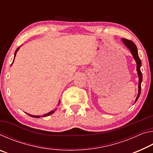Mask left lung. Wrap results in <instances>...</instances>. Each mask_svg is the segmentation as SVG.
Returning a JSON list of instances; mask_svg holds the SVG:
<instances>
[{
  "instance_id": "obj_1",
  "label": "left lung",
  "mask_w": 153,
  "mask_h": 153,
  "mask_svg": "<svg viewBox=\"0 0 153 153\" xmlns=\"http://www.w3.org/2000/svg\"><path fill=\"white\" fill-rule=\"evenodd\" d=\"M122 41L126 47L130 51L131 55H132L134 59V60H135L136 62V69H137V73H138V77H139V82H138V94L135 100V102H136L137 101V100L138 99L140 94V92H141V83L142 82V75L140 71V67H141L142 63H141L140 59L139 58L138 49H137V47L135 44H134L132 41L125 39V38H123Z\"/></svg>"
}]
</instances>
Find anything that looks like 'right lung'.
Instances as JSON below:
<instances>
[{
    "instance_id": "right-lung-1",
    "label": "right lung",
    "mask_w": 153,
    "mask_h": 153,
    "mask_svg": "<svg viewBox=\"0 0 153 153\" xmlns=\"http://www.w3.org/2000/svg\"><path fill=\"white\" fill-rule=\"evenodd\" d=\"M19 48H20V47H18V48H17V50L15 51V55H14V58H15V55H16L17 52L18 51V50H19ZM13 61H14V59H13ZM11 65H12V64H11ZM59 103H60V100H59ZM55 110H54V111H51V112H49V113H48L45 114V115H43L42 117H46V116L50 115H51V114H53L54 112H55ZM27 115H29L30 116H31V117H35V118H39V117H41V116H40V115H30V114H27Z\"/></svg>"
}]
</instances>
